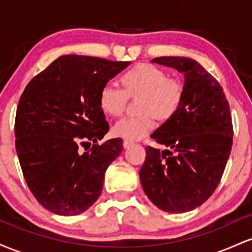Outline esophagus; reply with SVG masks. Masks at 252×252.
Returning a JSON list of instances; mask_svg holds the SVG:
<instances>
[{
    "label": "esophagus",
    "instance_id": "34e87169",
    "mask_svg": "<svg viewBox=\"0 0 252 252\" xmlns=\"http://www.w3.org/2000/svg\"><path fill=\"white\" fill-rule=\"evenodd\" d=\"M131 146H132V142H129V141H124V142H123V148L124 149H128Z\"/></svg>",
    "mask_w": 252,
    "mask_h": 252
}]
</instances>
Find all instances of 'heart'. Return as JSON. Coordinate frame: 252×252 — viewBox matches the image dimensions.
I'll return each mask as SVG.
<instances>
[{
    "label": "heart",
    "mask_w": 252,
    "mask_h": 252,
    "mask_svg": "<svg viewBox=\"0 0 252 252\" xmlns=\"http://www.w3.org/2000/svg\"><path fill=\"white\" fill-rule=\"evenodd\" d=\"M122 90L104 85L98 103L105 115L121 117L128 102L138 99L135 118H126L114 126L115 136L134 142L146 137L154 129L155 121L168 122L178 114L185 98V84L180 78L169 77L168 72L149 63H138L120 78Z\"/></svg>",
    "instance_id": "obj_1"
}]
</instances>
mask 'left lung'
I'll list each match as a JSON object with an SVG mask.
<instances>
[{
  "label": "left lung",
  "mask_w": 252,
  "mask_h": 252,
  "mask_svg": "<svg viewBox=\"0 0 252 252\" xmlns=\"http://www.w3.org/2000/svg\"><path fill=\"white\" fill-rule=\"evenodd\" d=\"M152 62L184 73L186 91L178 114L152 134L164 150L146 147L141 184L160 210L187 212L204 204L220 182L233 141L230 105L218 80L195 60Z\"/></svg>",
  "instance_id": "8db88e82"
}]
</instances>
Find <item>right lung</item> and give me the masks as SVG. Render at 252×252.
Returning <instances> with one entry per match:
<instances>
[{
  "mask_svg": "<svg viewBox=\"0 0 252 252\" xmlns=\"http://www.w3.org/2000/svg\"><path fill=\"white\" fill-rule=\"evenodd\" d=\"M129 63L63 56L22 92L14 126L15 148L28 189L46 210L77 216L99 198L105 170L121 154L123 141L98 144L109 130L98 94ZM91 142L92 148L85 149Z\"/></svg>",
  "mask_w": 252,
  "mask_h": 252,
  "instance_id": "add662e5",
  "label": "right lung"
}]
</instances>
